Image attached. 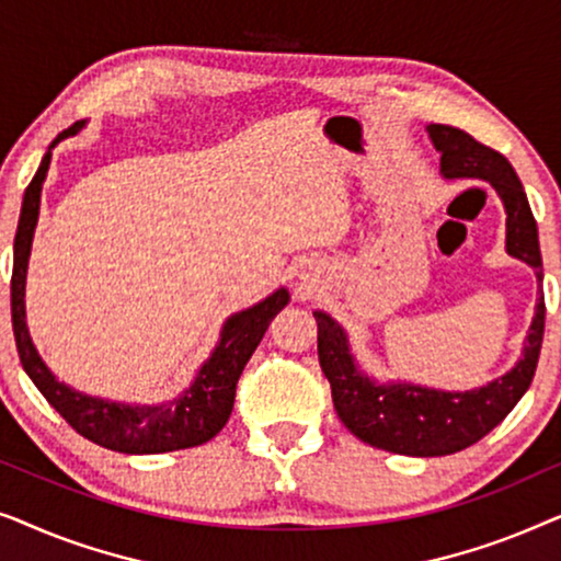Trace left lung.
I'll list each match as a JSON object with an SVG mask.
<instances>
[{
    "instance_id": "obj_1",
    "label": "left lung",
    "mask_w": 561,
    "mask_h": 561,
    "mask_svg": "<svg viewBox=\"0 0 561 561\" xmlns=\"http://www.w3.org/2000/svg\"><path fill=\"white\" fill-rule=\"evenodd\" d=\"M442 179L488 181L505 209V252L541 273L539 229L516 171L501 152L449 125H428ZM543 294L539 290L518 363L501 378L470 390H442L409 380L380 382L359 367L347 332L327 311H313L319 327V363L329 386L336 416L357 439L370 447L405 457L455 455L480 442L508 416L531 386L543 340Z\"/></svg>"
}]
</instances>
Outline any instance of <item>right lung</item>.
<instances>
[{
  "label": "right lung",
  "instance_id": "1",
  "mask_svg": "<svg viewBox=\"0 0 561 561\" xmlns=\"http://www.w3.org/2000/svg\"><path fill=\"white\" fill-rule=\"evenodd\" d=\"M87 127V119L76 122L64 129L56 140L50 142L48 152L41 160L35 179L30 181L22 196V211L18 221V234H14V265H12V329L14 342H18L20 363L41 390L53 409L64 416L81 436L89 442L106 447L112 451H125V455H163V451L198 447L214 439L229 421L234 405L237 380L252 357V352L263 340L267 327L275 313L286 309L290 301L288 288L273 290L263 301L250 306L227 317L221 324L219 342L211 355L198 367L196 378L191 386L171 401L163 403H122L81 393L56 375L30 336L25 319V283H27V263L30 250H33V237L41 217V194L45 175H48L53 148L66 137L79 135Z\"/></svg>",
  "mask_w": 561,
  "mask_h": 561
}]
</instances>
